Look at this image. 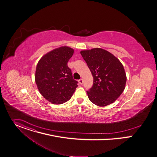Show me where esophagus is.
I'll list each match as a JSON object with an SVG mask.
<instances>
[{"label":"esophagus","instance_id":"obj_1","mask_svg":"<svg viewBox=\"0 0 157 157\" xmlns=\"http://www.w3.org/2000/svg\"><path fill=\"white\" fill-rule=\"evenodd\" d=\"M78 82H79V83L80 84H83V80H82V79H79Z\"/></svg>","mask_w":157,"mask_h":157}]
</instances>
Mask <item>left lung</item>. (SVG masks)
<instances>
[{"instance_id":"1","label":"left lung","mask_w":157,"mask_h":157,"mask_svg":"<svg viewBox=\"0 0 157 157\" xmlns=\"http://www.w3.org/2000/svg\"><path fill=\"white\" fill-rule=\"evenodd\" d=\"M81 54L93 76V86L86 91L90 100L99 106L115 102L123 92L126 82L121 62L101 48L81 51Z\"/></svg>"}]
</instances>
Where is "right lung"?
<instances>
[{"label":"right lung","instance_id":"add662e5","mask_svg":"<svg viewBox=\"0 0 157 157\" xmlns=\"http://www.w3.org/2000/svg\"><path fill=\"white\" fill-rule=\"evenodd\" d=\"M74 49L67 46L55 49L39 61L36 70L35 81L37 88L49 102L59 105L69 100L78 87L67 62Z\"/></svg>","mask_w":157,"mask_h":157}]
</instances>
